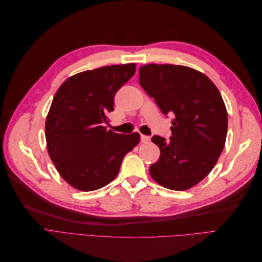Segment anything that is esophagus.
<instances>
[{"mask_svg": "<svg viewBox=\"0 0 262 262\" xmlns=\"http://www.w3.org/2000/svg\"><path fill=\"white\" fill-rule=\"evenodd\" d=\"M149 140L150 139L147 136H141V142H142V143H148Z\"/></svg>", "mask_w": 262, "mask_h": 262, "instance_id": "esophagus-1", "label": "esophagus"}]
</instances>
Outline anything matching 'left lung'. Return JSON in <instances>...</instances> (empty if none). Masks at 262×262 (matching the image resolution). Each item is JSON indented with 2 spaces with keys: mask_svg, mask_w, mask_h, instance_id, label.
<instances>
[{
  "mask_svg": "<svg viewBox=\"0 0 262 262\" xmlns=\"http://www.w3.org/2000/svg\"><path fill=\"white\" fill-rule=\"evenodd\" d=\"M140 85L162 113L172 115V137L154 136L161 156L152 178L170 190H187L207 177L225 145L226 107L216 86L194 69L173 64L141 67Z\"/></svg>",
  "mask_w": 262,
  "mask_h": 262,
  "instance_id": "obj_1",
  "label": "left lung"
}]
</instances>
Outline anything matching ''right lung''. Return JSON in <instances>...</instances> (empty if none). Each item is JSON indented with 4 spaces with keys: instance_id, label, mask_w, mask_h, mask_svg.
<instances>
[{
    "instance_id": "1",
    "label": "right lung",
    "mask_w": 262,
    "mask_h": 262,
    "mask_svg": "<svg viewBox=\"0 0 262 262\" xmlns=\"http://www.w3.org/2000/svg\"><path fill=\"white\" fill-rule=\"evenodd\" d=\"M136 63L102 67L69 77L55 93L46 120L47 148L61 177L81 191L105 187L118 175L140 134L107 131L120 87Z\"/></svg>"
}]
</instances>
